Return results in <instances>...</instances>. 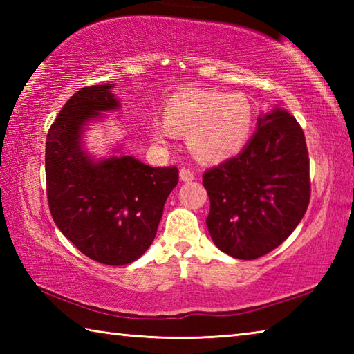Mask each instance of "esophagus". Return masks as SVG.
Here are the masks:
<instances>
[{"instance_id":"obj_1","label":"esophagus","mask_w":354,"mask_h":354,"mask_svg":"<svg viewBox=\"0 0 354 354\" xmlns=\"http://www.w3.org/2000/svg\"><path fill=\"white\" fill-rule=\"evenodd\" d=\"M179 178H181V181L187 183V181H194L195 175H194V171H192L190 169H185V167H184V169L179 170Z\"/></svg>"}]
</instances>
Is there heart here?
I'll list each match as a JSON object with an SVG mask.
<instances>
[{
  "label": "heart",
  "mask_w": 354,
  "mask_h": 354,
  "mask_svg": "<svg viewBox=\"0 0 354 354\" xmlns=\"http://www.w3.org/2000/svg\"><path fill=\"white\" fill-rule=\"evenodd\" d=\"M162 118L149 122V136L167 145L173 136H189L195 156L218 162L242 151L253 129V109L241 93L181 91L167 100Z\"/></svg>",
  "instance_id": "1"
}]
</instances>
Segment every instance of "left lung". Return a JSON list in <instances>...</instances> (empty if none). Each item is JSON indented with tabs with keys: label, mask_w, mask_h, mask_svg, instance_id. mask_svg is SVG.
<instances>
[{
	"label": "left lung",
	"mask_w": 354,
	"mask_h": 354,
	"mask_svg": "<svg viewBox=\"0 0 354 354\" xmlns=\"http://www.w3.org/2000/svg\"><path fill=\"white\" fill-rule=\"evenodd\" d=\"M211 201L206 225L214 243L237 259L279 247L309 206V154L301 127L277 109L257 120L241 153L203 175Z\"/></svg>",
	"instance_id": "8db88e82"
}]
</instances>
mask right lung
<instances>
[{"label":"right lung","mask_w":354,"mask_h":354,"mask_svg":"<svg viewBox=\"0 0 354 354\" xmlns=\"http://www.w3.org/2000/svg\"><path fill=\"white\" fill-rule=\"evenodd\" d=\"M106 86L82 87L46 136L45 176L51 217L75 247L106 266H124L154 241L178 167H149L131 156L93 162L80 145L81 129L118 101Z\"/></svg>","instance_id":"obj_1"}]
</instances>
